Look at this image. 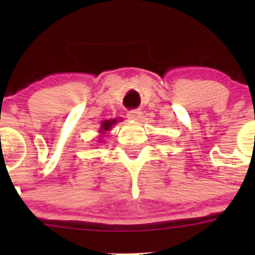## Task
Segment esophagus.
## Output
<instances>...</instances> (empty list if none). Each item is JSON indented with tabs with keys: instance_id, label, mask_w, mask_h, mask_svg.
<instances>
[{
	"instance_id": "obj_1",
	"label": "esophagus",
	"mask_w": 255,
	"mask_h": 255,
	"mask_svg": "<svg viewBox=\"0 0 255 255\" xmlns=\"http://www.w3.org/2000/svg\"><path fill=\"white\" fill-rule=\"evenodd\" d=\"M140 115H142V111L140 110H130V111H128L127 113V117L129 118V120H139Z\"/></svg>"
}]
</instances>
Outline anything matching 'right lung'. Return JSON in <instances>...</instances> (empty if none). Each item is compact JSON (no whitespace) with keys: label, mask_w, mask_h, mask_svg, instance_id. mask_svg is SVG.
<instances>
[{"label":"right lung","mask_w":255,"mask_h":255,"mask_svg":"<svg viewBox=\"0 0 255 255\" xmlns=\"http://www.w3.org/2000/svg\"><path fill=\"white\" fill-rule=\"evenodd\" d=\"M117 122V120H110V121H104V122H102V127H101V130H100V132H102V133H105L106 132V130H110V128L112 127L113 125H115V123Z\"/></svg>","instance_id":"add662e5"}]
</instances>
